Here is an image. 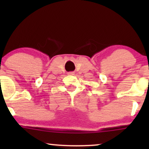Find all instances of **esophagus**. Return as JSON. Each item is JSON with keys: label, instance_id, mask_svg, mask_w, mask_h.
Returning a JSON list of instances; mask_svg holds the SVG:
<instances>
[{"label": "esophagus", "instance_id": "1", "mask_svg": "<svg viewBox=\"0 0 149 149\" xmlns=\"http://www.w3.org/2000/svg\"><path fill=\"white\" fill-rule=\"evenodd\" d=\"M74 72H68V75H73L74 74Z\"/></svg>", "mask_w": 149, "mask_h": 149}]
</instances>
